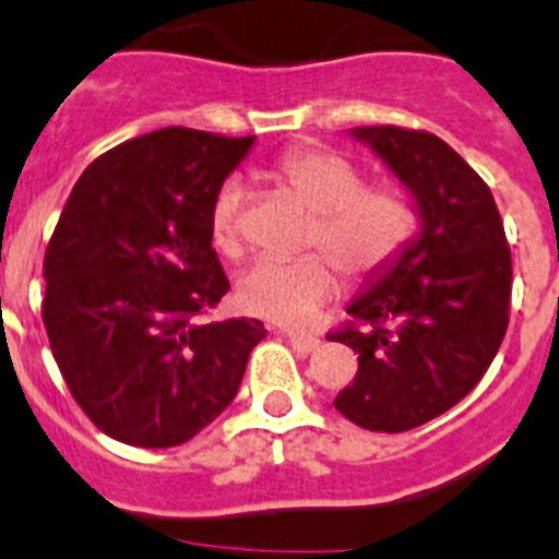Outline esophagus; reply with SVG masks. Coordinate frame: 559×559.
<instances>
[{"mask_svg": "<svg viewBox=\"0 0 559 559\" xmlns=\"http://www.w3.org/2000/svg\"><path fill=\"white\" fill-rule=\"evenodd\" d=\"M284 336L289 338L292 347H295L300 356H309V353H314L317 347H320V338L317 336H306V333H295V331H284Z\"/></svg>", "mask_w": 559, "mask_h": 559, "instance_id": "esophagus-1", "label": "esophagus"}]
</instances>
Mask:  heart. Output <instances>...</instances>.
I'll use <instances>...</instances> for the list:
<instances>
[{
	"label": "heart",
	"mask_w": 559,
	"mask_h": 559,
	"mask_svg": "<svg viewBox=\"0 0 559 559\" xmlns=\"http://www.w3.org/2000/svg\"><path fill=\"white\" fill-rule=\"evenodd\" d=\"M275 185L309 209L306 245L325 250L344 275L367 281L394 264L416 228L414 203L397 187H364L350 159L325 148H297L273 168ZM242 187L226 185L212 206V239L223 253L239 250ZM331 261V262H332ZM330 262V263H331ZM325 255L262 259L237 281V304L262 320L304 328L338 292Z\"/></svg>",
	"instance_id": "b5f03b06"
}]
</instances>
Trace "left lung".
<instances>
[{
  "instance_id": "left-lung-1",
  "label": "left lung",
  "mask_w": 559,
  "mask_h": 559,
  "mask_svg": "<svg viewBox=\"0 0 559 559\" xmlns=\"http://www.w3.org/2000/svg\"><path fill=\"white\" fill-rule=\"evenodd\" d=\"M411 195L419 231L347 306L364 328L331 342L358 353L353 385L333 400L358 427L403 432L461 403L508 331L513 262L491 190L436 134L358 127Z\"/></svg>"
}]
</instances>
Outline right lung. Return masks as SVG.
I'll return each mask as SVG.
<instances>
[{"label":"right lung","mask_w":559,"mask_h":559,"mask_svg":"<svg viewBox=\"0 0 559 559\" xmlns=\"http://www.w3.org/2000/svg\"><path fill=\"white\" fill-rule=\"evenodd\" d=\"M255 138L156 129L98 156L44 259V325L68 389L115 441H190L237 397L259 320L201 325L228 292L212 206Z\"/></svg>","instance_id":"add662e5"}]
</instances>
